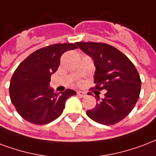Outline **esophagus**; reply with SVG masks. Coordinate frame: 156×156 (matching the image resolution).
<instances>
[{
	"label": "esophagus",
	"mask_w": 156,
	"mask_h": 156,
	"mask_svg": "<svg viewBox=\"0 0 156 156\" xmlns=\"http://www.w3.org/2000/svg\"><path fill=\"white\" fill-rule=\"evenodd\" d=\"M77 94V96H79L80 98H84L86 96V94L84 93V92H81V91H78L76 93Z\"/></svg>",
	"instance_id": "1"
}]
</instances>
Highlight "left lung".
<instances>
[{"label": "left lung", "instance_id": "left-lung-1", "mask_svg": "<svg viewBox=\"0 0 156 156\" xmlns=\"http://www.w3.org/2000/svg\"><path fill=\"white\" fill-rule=\"evenodd\" d=\"M81 50L94 62V84L93 89L107 90L101 101L96 98L94 108L87 115L97 123L113 125L132 112L139 98L142 81L136 67L119 49L102 42H76Z\"/></svg>", "mask_w": 156, "mask_h": 156}]
</instances>
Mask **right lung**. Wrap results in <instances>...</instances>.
<instances>
[{"label":"right lung","mask_w":156,"mask_h":156,"mask_svg":"<svg viewBox=\"0 0 156 156\" xmlns=\"http://www.w3.org/2000/svg\"><path fill=\"white\" fill-rule=\"evenodd\" d=\"M76 43L54 44L33 52L15 70L9 84V97L25 120L41 125L58 118L65 102L76 93L67 89L54 93L49 88L50 76L58 70L64 52L77 49Z\"/></svg>","instance_id":"right-lung-1"}]
</instances>
